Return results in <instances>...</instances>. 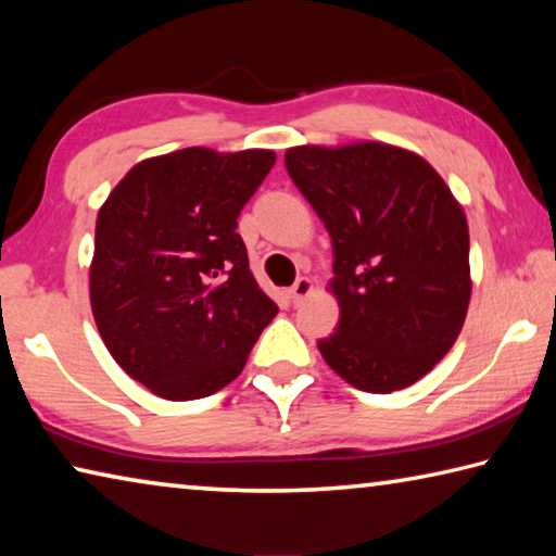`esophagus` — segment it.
<instances>
[{
  "label": "esophagus",
  "instance_id": "obj_1",
  "mask_svg": "<svg viewBox=\"0 0 556 556\" xmlns=\"http://www.w3.org/2000/svg\"><path fill=\"white\" fill-rule=\"evenodd\" d=\"M312 291H314L312 279L301 277V279H296V285L289 289V296H291V301H294V306H299L301 301H304L308 294H312Z\"/></svg>",
  "mask_w": 556,
  "mask_h": 556
}]
</instances>
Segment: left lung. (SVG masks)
I'll use <instances>...</instances> for the list:
<instances>
[{"label": "left lung", "mask_w": 556, "mask_h": 556, "mask_svg": "<svg viewBox=\"0 0 556 556\" xmlns=\"http://www.w3.org/2000/svg\"><path fill=\"white\" fill-rule=\"evenodd\" d=\"M291 181L333 244L336 333L324 361L355 390L390 394L434 368L470 301L468 223L434 166L382 142L291 147Z\"/></svg>", "instance_id": "8db88e82"}]
</instances>
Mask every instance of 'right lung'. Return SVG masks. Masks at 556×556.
<instances>
[{
	"label": "right lung",
	"instance_id": "1",
	"mask_svg": "<svg viewBox=\"0 0 556 556\" xmlns=\"http://www.w3.org/2000/svg\"><path fill=\"white\" fill-rule=\"evenodd\" d=\"M275 162L269 149H178L131 166L102 203L92 316L119 368L156 397L223 390L277 316L235 232Z\"/></svg>",
	"mask_w": 556,
	"mask_h": 556
}]
</instances>
